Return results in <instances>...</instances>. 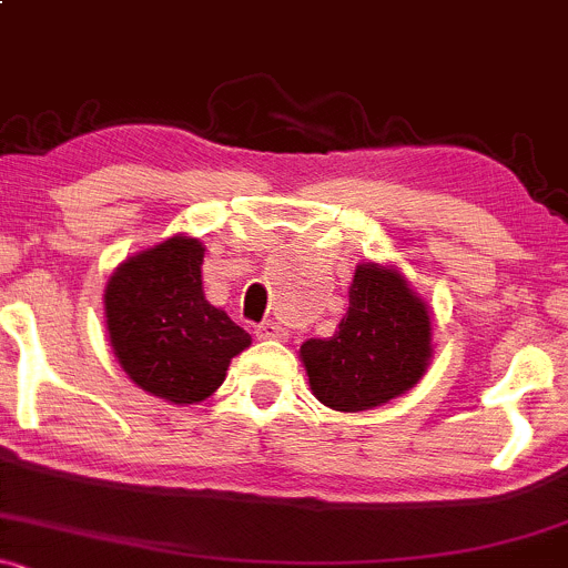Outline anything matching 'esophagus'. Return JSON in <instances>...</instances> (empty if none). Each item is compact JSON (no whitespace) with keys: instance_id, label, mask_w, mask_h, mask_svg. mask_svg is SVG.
<instances>
[{"instance_id":"1","label":"esophagus","mask_w":568,"mask_h":568,"mask_svg":"<svg viewBox=\"0 0 568 568\" xmlns=\"http://www.w3.org/2000/svg\"><path fill=\"white\" fill-rule=\"evenodd\" d=\"M255 337L258 339H288V332H285L280 324H274V321H264V324L255 329Z\"/></svg>"}]
</instances>
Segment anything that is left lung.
Wrapping results in <instances>:
<instances>
[{
	"instance_id": "8db88e82",
	"label": "left lung",
	"mask_w": 568,
	"mask_h": 568,
	"mask_svg": "<svg viewBox=\"0 0 568 568\" xmlns=\"http://www.w3.org/2000/svg\"><path fill=\"white\" fill-rule=\"evenodd\" d=\"M315 399L343 414L386 405L414 389L433 359L429 304L394 264L362 261L348 310L332 337L300 348Z\"/></svg>"
}]
</instances>
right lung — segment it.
<instances>
[{"instance_id":"1","label":"right lung","mask_w":568,"mask_h":568,"mask_svg":"<svg viewBox=\"0 0 568 568\" xmlns=\"http://www.w3.org/2000/svg\"><path fill=\"white\" fill-rule=\"evenodd\" d=\"M204 242L174 234L128 255L105 283L113 356L143 392L174 405L204 403L253 337L204 296Z\"/></svg>"}]
</instances>
